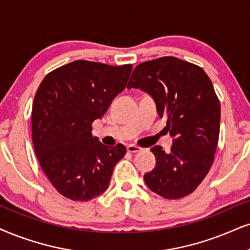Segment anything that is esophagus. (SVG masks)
Instances as JSON below:
<instances>
[{
  "mask_svg": "<svg viewBox=\"0 0 250 250\" xmlns=\"http://www.w3.org/2000/svg\"><path fill=\"white\" fill-rule=\"evenodd\" d=\"M141 148L139 146H135V145H128L127 146V152L130 153H137V152H140Z\"/></svg>",
  "mask_w": 250,
  "mask_h": 250,
  "instance_id": "obj_1",
  "label": "esophagus"
}]
</instances>
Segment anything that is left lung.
Here are the masks:
<instances>
[{"mask_svg":"<svg viewBox=\"0 0 250 250\" xmlns=\"http://www.w3.org/2000/svg\"><path fill=\"white\" fill-rule=\"evenodd\" d=\"M127 88L153 97L174 138L170 152L150 148L156 166L145 174V183L163 198L190 195L210 170L219 139L220 102L210 78L197 64L163 57L138 64Z\"/></svg>","mask_w":250,"mask_h":250,"instance_id":"1","label":"left lung"}]
</instances>
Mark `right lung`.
I'll use <instances>...</instances> for the list:
<instances>
[{"label":"right lung","instance_id":"right-lung-1","mask_svg":"<svg viewBox=\"0 0 250 250\" xmlns=\"http://www.w3.org/2000/svg\"><path fill=\"white\" fill-rule=\"evenodd\" d=\"M132 64L76 60L48 73L32 105V141L42 171L57 191L87 202L109 187L124 145L109 147L91 134V124L125 89Z\"/></svg>","mask_w":250,"mask_h":250}]
</instances>
